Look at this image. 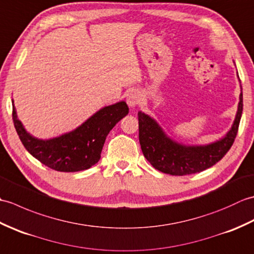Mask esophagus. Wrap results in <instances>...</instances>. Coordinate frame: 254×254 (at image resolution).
I'll return each mask as SVG.
<instances>
[{"mask_svg": "<svg viewBox=\"0 0 254 254\" xmlns=\"http://www.w3.org/2000/svg\"><path fill=\"white\" fill-rule=\"evenodd\" d=\"M141 95H139L137 91H130L127 96V102L130 107L137 106L139 102H141Z\"/></svg>", "mask_w": 254, "mask_h": 254, "instance_id": "esophagus-1", "label": "esophagus"}]
</instances>
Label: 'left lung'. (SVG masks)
<instances>
[{
  "label": "left lung",
  "instance_id": "1",
  "mask_svg": "<svg viewBox=\"0 0 254 254\" xmlns=\"http://www.w3.org/2000/svg\"><path fill=\"white\" fill-rule=\"evenodd\" d=\"M242 91L238 111L231 130L224 138L205 146H185L166 136L160 127L139 111L138 138L144 157L155 169L171 176H187L201 172L222 159L234 144L242 115Z\"/></svg>",
  "mask_w": 254,
  "mask_h": 254
}]
</instances>
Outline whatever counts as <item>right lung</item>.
<instances>
[{
	"label": "right lung",
	"mask_w": 254,
	"mask_h": 254,
	"mask_svg": "<svg viewBox=\"0 0 254 254\" xmlns=\"http://www.w3.org/2000/svg\"><path fill=\"white\" fill-rule=\"evenodd\" d=\"M128 113L124 101L102 108L87 121L60 137H32L17 119L13 102V122L25 148L41 164L61 172L86 170L98 163L106 137L112 127Z\"/></svg>",
	"instance_id": "add662e5"
}]
</instances>
